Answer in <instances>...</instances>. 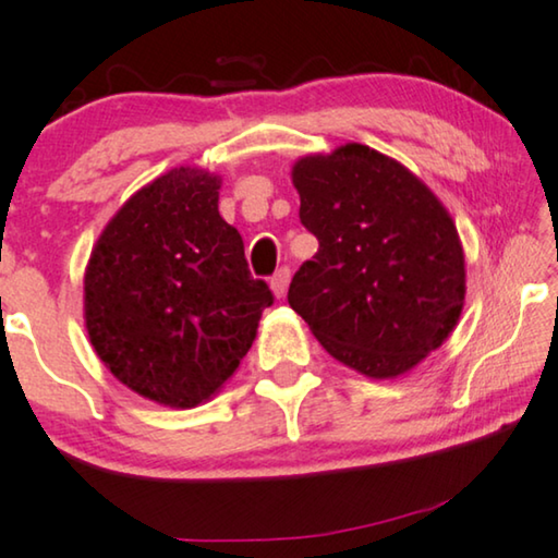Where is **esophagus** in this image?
Instances as JSON below:
<instances>
[{
	"label": "esophagus",
	"instance_id": "34e87169",
	"mask_svg": "<svg viewBox=\"0 0 558 558\" xmlns=\"http://www.w3.org/2000/svg\"><path fill=\"white\" fill-rule=\"evenodd\" d=\"M288 282H290V268H280V270H276V276L270 278V290H272V295H276V298H282V295H286Z\"/></svg>",
	"mask_w": 558,
	"mask_h": 558
}]
</instances>
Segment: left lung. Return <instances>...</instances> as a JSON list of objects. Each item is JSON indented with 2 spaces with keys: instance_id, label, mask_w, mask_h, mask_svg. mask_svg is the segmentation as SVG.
I'll use <instances>...</instances> for the list:
<instances>
[{
  "instance_id": "8db88e82",
  "label": "left lung",
  "mask_w": 558,
  "mask_h": 558,
  "mask_svg": "<svg viewBox=\"0 0 558 558\" xmlns=\"http://www.w3.org/2000/svg\"><path fill=\"white\" fill-rule=\"evenodd\" d=\"M301 222L318 253L288 303L320 345L368 378H396L461 318L465 263L444 203L393 157L348 143L293 165Z\"/></svg>"
}]
</instances>
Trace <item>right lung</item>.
<instances>
[{
    "label": "right lung",
    "mask_w": 558,
    "mask_h": 558,
    "mask_svg": "<svg viewBox=\"0 0 558 558\" xmlns=\"http://www.w3.org/2000/svg\"><path fill=\"white\" fill-rule=\"evenodd\" d=\"M220 178L174 168L107 222L85 270L89 343L143 398L195 409L251 351L272 305L247 270L240 232L218 213Z\"/></svg>",
    "instance_id": "right-lung-1"
}]
</instances>
